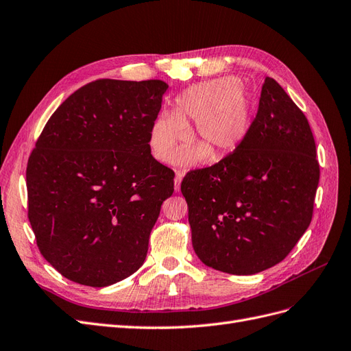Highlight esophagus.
Returning <instances> with one entry per match:
<instances>
[{
    "mask_svg": "<svg viewBox=\"0 0 351 351\" xmlns=\"http://www.w3.org/2000/svg\"><path fill=\"white\" fill-rule=\"evenodd\" d=\"M184 173L183 171H176V178H174V190L180 191V184H181V180H183Z\"/></svg>",
    "mask_w": 351,
    "mask_h": 351,
    "instance_id": "34e87169",
    "label": "esophagus"
}]
</instances>
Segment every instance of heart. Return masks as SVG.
Segmentation results:
<instances>
[{"mask_svg": "<svg viewBox=\"0 0 351 351\" xmlns=\"http://www.w3.org/2000/svg\"><path fill=\"white\" fill-rule=\"evenodd\" d=\"M195 120L202 143L191 145L178 155V164L196 165L216 154L235 149L251 125V103L243 84L223 77L195 84L174 101L173 114L162 113L149 132L152 155L160 162H173L181 143L187 139V125Z\"/></svg>", "mask_w": 351, "mask_h": 351, "instance_id": "1", "label": "heart"}]
</instances>
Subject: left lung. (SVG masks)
I'll return each mask as SVG.
<instances>
[{
	"label": "left lung",
	"instance_id": "1",
	"mask_svg": "<svg viewBox=\"0 0 351 351\" xmlns=\"http://www.w3.org/2000/svg\"><path fill=\"white\" fill-rule=\"evenodd\" d=\"M318 181L308 119L279 82L265 77L244 141L181 181L197 257L229 274L273 267L308 229Z\"/></svg>",
	"mask_w": 351,
	"mask_h": 351
}]
</instances>
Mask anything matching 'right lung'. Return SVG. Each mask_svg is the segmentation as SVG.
Here are the masks:
<instances>
[{"label": "right lung", "mask_w": 351, "mask_h": 351, "mask_svg": "<svg viewBox=\"0 0 351 351\" xmlns=\"http://www.w3.org/2000/svg\"><path fill=\"white\" fill-rule=\"evenodd\" d=\"M168 86L97 80L47 120L26 170L39 251L66 279L104 287L145 261L174 173L151 155L149 132Z\"/></svg>", "instance_id": "right-lung-1"}]
</instances>
